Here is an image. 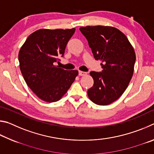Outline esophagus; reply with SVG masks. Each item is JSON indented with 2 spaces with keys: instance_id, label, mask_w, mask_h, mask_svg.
<instances>
[{
  "instance_id": "34e87169",
  "label": "esophagus",
  "mask_w": 154,
  "mask_h": 154,
  "mask_svg": "<svg viewBox=\"0 0 154 154\" xmlns=\"http://www.w3.org/2000/svg\"><path fill=\"white\" fill-rule=\"evenodd\" d=\"M87 75V72L81 71H79V75H80V76H85V75Z\"/></svg>"
}]
</instances>
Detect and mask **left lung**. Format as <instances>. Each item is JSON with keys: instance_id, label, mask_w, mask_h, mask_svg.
I'll return each mask as SVG.
<instances>
[{"instance_id": "8db88e82", "label": "left lung", "mask_w": 154, "mask_h": 154, "mask_svg": "<svg viewBox=\"0 0 154 154\" xmlns=\"http://www.w3.org/2000/svg\"><path fill=\"white\" fill-rule=\"evenodd\" d=\"M79 30L88 40L94 58L102 62V72H90L94 85L88 90V96L96 105H109L123 94L132 79L136 60L134 48L116 28L88 26Z\"/></svg>"}]
</instances>
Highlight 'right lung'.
Returning <instances> with one entry per match:
<instances>
[{"mask_svg": "<svg viewBox=\"0 0 154 154\" xmlns=\"http://www.w3.org/2000/svg\"><path fill=\"white\" fill-rule=\"evenodd\" d=\"M71 29H40L28 36L21 47L18 59L20 71L31 90L43 101L60 100L78 75L56 66L63 56L66 44L75 33Z\"/></svg>", "mask_w": 154, "mask_h": 154, "instance_id": "1", "label": "right lung"}]
</instances>
